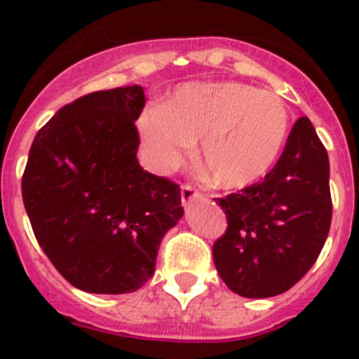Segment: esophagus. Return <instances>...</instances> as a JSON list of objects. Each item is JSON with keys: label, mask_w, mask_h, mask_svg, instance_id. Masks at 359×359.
<instances>
[{"label": "esophagus", "mask_w": 359, "mask_h": 359, "mask_svg": "<svg viewBox=\"0 0 359 359\" xmlns=\"http://www.w3.org/2000/svg\"><path fill=\"white\" fill-rule=\"evenodd\" d=\"M199 196H201V194H199V191H197L194 186H190V184L182 186V191H180V199H182V205H184V207H188V205H190L194 199H197Z\"/></svg>", "instance_id": "esophagus-1"}]
</instances>
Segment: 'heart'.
<instances>
[{
    "instance_id": "obj_1",
    "label": "heart",
    "mask_w": 359,
    "mask_h": 359,
    "mask_svg": "<svg viewBox=\"0 0 359 359\" xmlns=\"http://www.w3.org/2000/svg\"><path fill=\"white\" fill-rule=\"evenodd\" d=\"M289 108L238 81L186 83L141 115L140 135L158 171L179 165L199 141L196 165L218 188H244L273 168L289 135Z\"/></svg>"
}]
</instances>
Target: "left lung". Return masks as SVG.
Here are the masks:
<instances>
[{
  "instance_id": "8db88e82",
  "label": "left lung",
  "mask_w": 359,
  "mask_h": 359,
  "mask_svg": "<svg viewBox=\"0 0 359 359\" xmlns=\"http://www.w3.org/2000/svg\"><path fill=\"white\" fill-rule=\"evenodd\" d=\"M227 216L214 264L233 292L270 298L315 264L332 224L330 160L311 121L300 117L266 177L216 199Z\"/></svg>"
}]
</instances>
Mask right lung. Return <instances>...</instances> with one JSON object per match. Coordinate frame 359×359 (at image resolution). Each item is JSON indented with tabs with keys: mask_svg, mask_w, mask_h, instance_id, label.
Masks as SVG:
<instances>
[{
	"mask_svg": "<svg viewBox=\"0 0 359 359\" xmlns=\"http://www.w3.org/2000/svg\"><path fill=\"white\" fill-rule=\"evenodd\" d=\"M143 87L89 93L36 132L22 177L35 238L76 289L124 294L152 278L180 188L137 162Z\"/></svg>",
	"mask_w": 359,
	"mask_h": 359,
	"instance_id": "obj_1",
	"label": "right lung"
}]
</instances>
